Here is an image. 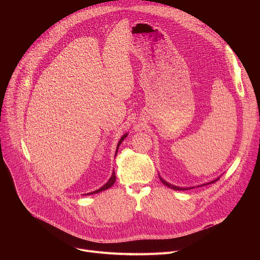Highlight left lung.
<instances>
[{"mask_svg": "<svg viewBox=\"0 0 260 260\" xmlns=\"http://www.w3.org/2000/svg\"><path fill=\"white\" fill-rule=\"evenodd\" d=\"M158 176H159V179H160V181H161V183H162V184H165L166 186H168L169 188H172V189H174V190H187V189H191V188H194V186H191V187H179V186H176V185H173V184H171V183L167 182L165 179H162V177H161L160 175H158ZM219 178H220V177H218V178H216V179H214L213 181H210V182H208V183H205V184H202V185H198V186H196V187L205 186V185H208V184H212V183H214V182L218 181V180H219Z\"/></svg>", "mask_w": 260, "mask_h": 260, "instance_id": "obj_1", "label": "left lung"}]
</instances>
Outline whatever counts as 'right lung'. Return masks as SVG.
Here are the masks:
<instances>
[{
	"mask_svg": "<svg viewBox=\"0 0 260 260\" xmlns=\"http://www.w3.org/2000/svg\"><path fill=\"white\" fill-rule=\"evenodd\" d=\"M127 133L126 134H124L121 138H120V140H119V142H118V144H117V147H116V152H115V156H116V154H117V152H118V149H119V146H120V144L122 143V141L127 137ZM115 181H116V176H115V172H114V170H113V172H112V175H111V177H110V179H109V181L105 184V185H103V186L101 187V188H99V189H96V190H94V191H91V192H88V193H86L87 196L88 194H94V193H99V192H101V191H104V190H106V189H108V188H110L111 186H112V185L115 183Z\"/></svg>",
	"mask_w": 260,
	"mask_h": 260,
	"instance_id": "right-lung-1",
	"label": "right lung"
}]
</instances>
